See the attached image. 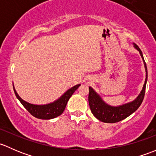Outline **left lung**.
I'll list each match as a JSON object with an SVG mask.
<instances>
[{"instance_id":"left-lung-1","label":"left lung","mask_w":156,"mask_h":156,"mask_svg":"<svg viewBox=\"0 0 156 156\" xmlns=\"http://www.w3.org/2000/svg\"><path fill=\"white\" fill-rule=\"evenodd\" d=\"M133 48H136L139 51L144 61V67H145L146 79L142 90L140 91L137 97L133 101L121 105V106H112L107 104L92 87H89L88 101H89L90 108L93 115L100 122H105V123H115V122H120L134 112L140 107L144 100L146 81H147V67H146V64L140 49L136 44L133 43Z\"/></svg>"}]
</instances>
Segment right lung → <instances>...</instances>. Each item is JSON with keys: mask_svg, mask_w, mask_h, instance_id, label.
I'll list each match as a JSON object with an SVG mask.
<instances>
[{"mask_svg": "<svg viewBox=\"0 0 156 156\" xmlns=\"http://www.w3.org/2000/svg\"><path fill=\"white\" fill-rule=\"evenodd\" d=\"M80 85H81V84H78L74 87L69 88L68 90L66 91L59 99L52 102V103L44 105L31 104V103L25 101L17 94L14 85L13 90L16 97L20 100V103L23 104V106L27 109V111L30 114L32 115L34 117L37 118V119L48 120V119H52L58 117L63 112L69 100Z\"/></svg>", "mask_w": 156, "mask_h": 156, "instance_id": "right-lung-1", "label": "right lung"}]
</instances>
